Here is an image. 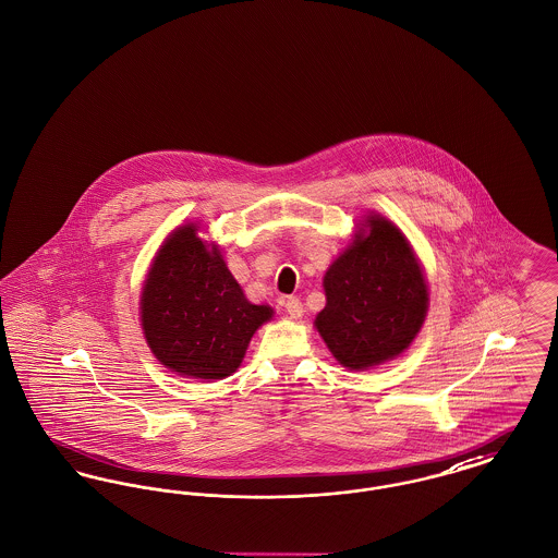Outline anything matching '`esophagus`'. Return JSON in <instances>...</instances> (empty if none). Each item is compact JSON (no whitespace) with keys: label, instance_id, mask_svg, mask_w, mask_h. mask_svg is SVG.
Returning <instances> with one entry per match:
<instances>
[{"label":"esophagus","instance_id":"34e87169","mask_svg":"<svg viewBox=\"0 0 558 558\" xmlns=\"http://www.w3.org/2000/svg\"><path fill=\"white\" fill-rule=\"evenodd\" d=\"M286 311H288V315H290V317H292V319H298V317H302V313H304V308H302V302H300V298H296V296L286 298Z\"/></svg>","mask_w":558,"mask_h":558}]
</instances>
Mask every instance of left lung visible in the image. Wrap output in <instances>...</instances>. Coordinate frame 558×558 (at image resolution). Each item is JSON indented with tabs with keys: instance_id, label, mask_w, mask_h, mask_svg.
Listing matches in <instances>:
<instances>
[{
	"instance_id": "left-lung-1",
	"label": "left lung",
	"mask_w": 558,
	"mask_h": 558,
	"mask_svg": "<svg viewBox=\"0 0 558 558\" xmlns=\"http://www.w3.org/2000/svg\"><path fill=\"white\" fill-rule=\"evenodd\" d=\"M324 277L326 306L315 326L336 360L366 371L400 355L423 326L427 286L407 236L380 216Z\"/></svg>"
}]
</instances>
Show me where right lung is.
I'll return each instance as SVG.
<instances>
[{
    "label": "right lung",
    "mask_w": 558,
    "mask_h": 558,
    "mask_svg": "<svg viewBox=\"0 0 558 558\" xmlns=\"http://www.w3.org/2000/svg\"><path fill=\"white\" fill-rule=\"evenodd\" d=\"M272 308L252 304L216 247L178 228L149 268L142 326L156 360L194 378H226L239 368L254 332Z\"/></svg>",
    "instance_id": "add662e5"
}]
</instances>
